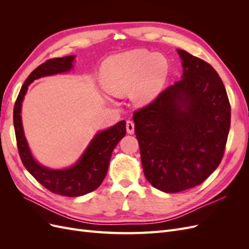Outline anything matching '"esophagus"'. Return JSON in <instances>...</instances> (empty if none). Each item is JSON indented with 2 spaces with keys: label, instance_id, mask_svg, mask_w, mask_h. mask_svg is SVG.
<instances>
[{
  "label": "esophagus",
  "instance_id": "esophagus-1",
  "mask_svg": "<svg viewBox=\"0 0 249 249\" xmlns=\"http://www.w3.org/2000/svg\"><path fill=\"white\" fill-rule=\"evenodd\" d=\"M134 123L132 120H126V132L127 134H134Z\"/></svg>",
  "mask_w": 249,
  "mask_h": 249
}]
</instances>
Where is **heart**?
I'll use <instances>...</instances> for the list:
<instances>
[{
  "instance_id": "b5f03b06",
  "label": "heart",
  "mask_w": 249,
  "mask_h": 249,
  "mask_svg": "<svg viewBox=\"0 0 249 249\" xmlns=\"http://www.w3.org/2000/svg\"><path fill=\"white\" fill-rule=\"evenodd\" d=\"M167 71L164 56L147 50H134L108 59L102 81L111 94L131 92L132 99L142 105L152 102L160 93Z\"/></svg>"
}]
</instances>
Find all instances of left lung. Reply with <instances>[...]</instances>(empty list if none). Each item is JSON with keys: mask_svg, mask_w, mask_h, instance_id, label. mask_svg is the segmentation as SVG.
<instances>
[{"mask_svg": "<svg viewBox=\"0 0 249 249\" xmlns=\"http://www.w3.org/2000/svg\"><path fill=\"white\" fill-rule=\"evenodd\" d=\"M182 80L134 112L142 167L157 189L175 193L200 185L220 164L231 105L212 65L184 50Z\"/></svg>", "mask_w": 249, "mask_h": 249, "instance_id": "obj_1", "label": "left lung"}]
</instances>
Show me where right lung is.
Masks as SVG:
<instances>
[{
  "label": "right lung",
  "instance_id": "right-lung-1",
  "mask_svg": "<svg viewBox=\"0 0 249 249\" xmlns=\"http://www.w3.org/2000/svg\"><path fill=\"white\" fill-rule=\"evenodd\" d=\"M73 58L74 56L53 58L36 67L21 86L13 109V124L17 144L24 166L37 182H39L48 190L70 197L81 196L92 192L102 184L107 175L113 149L124 138L126 131L125 122L122 120L110 129L96 134L79 162L67 169H49L34 160L22 131L20 117L21 102L24 100L29 84L40 77L70 71L72 66Z\"/></svg>",
  "mask_w": 249,
  "mask_h": 249
}]
</instances>
